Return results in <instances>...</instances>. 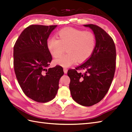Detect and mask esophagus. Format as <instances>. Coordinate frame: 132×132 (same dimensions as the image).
<instances>
[{"mask_svg":"<svg viewBox=\"0 0 132 132\" xmlns=\"http://www.w3.org/2000/svg\"><path fill=\"white\" fill-rule=\"evenodd\" d=\"M64 73H67V72H68V69L66 68H64Z\"/></svg>","mask_w":132,"mask_h":132,"instance_id":"34e87169","label":"esophagus"}]
</instances>
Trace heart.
I'll use <instances>...</instances> for the list:
<instances>
[{
	"mask_svg": "<svg viewBox=\"0 0 132 132\" xmlns=\"http://www.w3.org/2000/svg\"><path fill=\"white\" fill-rule=\"evenodd\" d=\"M58 39L50 38L47 43L51 55L55 58L61 56L65 51L67 53L55 60L62 67H68L78 61L82 63L92 56L96 46V38L92 32L75 28H65L58 32Z\"/></svg>",
	"mask_w": 132,
	"mask_h": 132,
	"instance_id": "1",
	"label": "heart"
}]
</instances>
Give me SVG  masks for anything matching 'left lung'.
<instances>
[{"label":"left lung","mask_w":132,"mask_h":132,"mask_svg":"<svg viewBox=\"0 0 132 132\" xmlns=\"http://www.w3.org/2000/svg\"><path fill=\"white\" fill-rule=\"evenodd\" d=\"M94 32L96 46L93 53L76 69H69V89L73 99L84 106H92L103 99L112 83L116 68V47L112 38L99 26L88 24ZM84 70V74L78 70Z\"/></svg>","instance_id":"1"}]
</instances>
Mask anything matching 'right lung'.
<instances>
[{"label":"right lung","mask_w":132,"mask_h":132,"mask_svg":"<svg viewBox=\"0 0 132 132\" xmlns=\"http://www.w3.org/2000/svg\"><path fill=\"white\" fill-rule=\"evenodd\" d=\"M57 25H31L20 35L13 47L14 70L25 94L39 103L53 99L64 75L60 65L48 68L52 56L48 38Z\"/></svg>","instance_id":"right-lung-1"}]
</instances>
